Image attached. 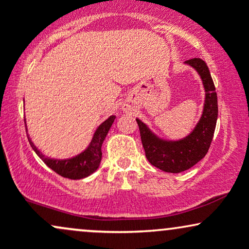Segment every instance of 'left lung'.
I'll list each match as a JSON object with an SVG mask.
<instances>
[{"instance_id": "obj_1", "label": "left lung", "mask_w": 249, "mask_h": 249, "mask_svg": "<svg viewBox=\"0 0 249 249\" xmlns=\"http://www.w3.org/2000/svg\"><path fill=\"white\" fill-rule=\"evenodd\" d=\"M185 64L198 72L205 89L204 108L193 130L181 139H165L153 132L147 124L136 118L147 160L168 173L186 171L206 156L218 119V97L207 64L200 58L188 59Z\"/></svg>"}]
</instances>
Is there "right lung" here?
I'll list each match as a JSON object with an SVG mask.
<instances>
[{
  "label": "right lung",
  "instance_id": "1",
  "mask_svg": "<svg viewBox=\"0 0 249 249\" xmlns=\"http://www.w3.org/2000/svg\"><path fill=\"white\" fill-rule=\"evenodd\" d=\"M115 119V116L108 117L107 121L103 122L96 128L95 133H93L92 138H91L85 150H83L81 153L76 154V156L71 157V158L65 159L50 158V157H47L44 153H42V151L31 141L29 133H28L27 122H25V130H27L30 146L33 147L37 156L42 159L48 167H50L51 170L55 171L57 174L64 177V178L77 180L87 178L98 170L102 161V145L107 138V134L110 131V127L112 126Z\"/></svg>",
  "mask_w": 249,
  "mask_h": 249
}]
</instances>
